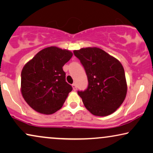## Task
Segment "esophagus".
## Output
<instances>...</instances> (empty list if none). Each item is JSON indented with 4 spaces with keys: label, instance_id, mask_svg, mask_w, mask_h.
Wrapping results in <instances>:
<instances>
[{
    "label": "esophagus",
    "instance_id": "34e87169",
    "mask_svg": "<svg viewBox=\"0 0 153 153\" xmlns=\"http://www.w3.org/2000/svg\"><path fill=\"white\" fill-rule=\"evenodd\" d=\"M72 87H73V90H77V85L75 83H73V84L72 85Z\"/></svg>",
    "mask_w": 153,
    "mask_h": 153
}]
</instances>
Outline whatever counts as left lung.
<instances>
[{"label": "left lung", "instance_id": "left-lung-1", "mask_svg": "<svg viewBox=\"0 0 153 153\" xmlns=\"http://www.w3.org/2000/svg\"><path fill=\"white\" fill-rule=\"evenodd\" d=\"M73 54L84 67L88 86L78 91L86 108L97 116H106L120 106L127 94V82L123 65L97 48H82Z\"/></svg>", "mask_w": 153, "mask_h": 153}]
</instances>
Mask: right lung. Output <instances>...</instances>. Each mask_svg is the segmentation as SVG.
<instances>
[{
  "instance_id": "right-lung-1",
  "label": "right lung",
  "mask_w": 153,
  "mask_h": 153,
  "mask_svg": "<svg viewBox=\"0 0 153 153\" xmlns=\"http://www.w3.org/2000/svg\"><path fill=\"white\" fill-rule=\"evenodd\" d=\"M72 56L69 50L50 47L40 51L24 66L22 94L33 109L50 115L62 108L73 89L66 82L62 68Z\"/></svg>"
}]
</instances>
